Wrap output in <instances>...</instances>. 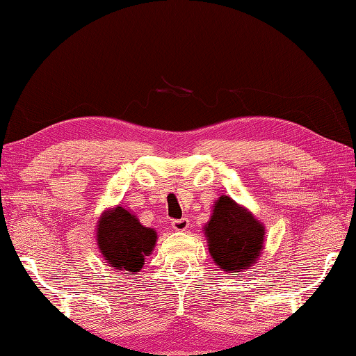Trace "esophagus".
Instances as JSON below:
<instances>
[{"mask_svg":"<svg viewBox=\"0 0 356 356\" xmlns=\"http://www.w3.org/2000/svg\"><path fill=\"white\" fill-rule=\"evenodd\" d=\"M171 225H172V229H174V230H177V232H185V230H188V227H190V220L187 219V217H182V219H174V220L171 222Z\"/></svg>","mask_w":356,"mask_h":356,"instance_id":"esophagus-1","label":"esophagus"}]
</instances>
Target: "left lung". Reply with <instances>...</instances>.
<instances>
[{
	"label": "left lung",
	"mask_w": 356,
	"mask_h": 356,
	"mask_svg": "<svg viewBox=\"0 0 356 356\" xmlns=\"http://www.w3.org/2000/svg\"><path fill=\"white\" fill-rule=\"evenodd\" d=\"M203 232L214 264L232 275L251 268L265 245L262 222L227 195L216 200Z\"/></svg>",
	"instance_id": "8db88e82"
}]
</instances>
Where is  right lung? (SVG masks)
I'll list each match as a JSON object with an SVG mask.
<instances>
[{"mask_svg":"<svg viewBox=\"0 0 356 356\" xmlns=\"http://www.w3.org/2000/svg\"><path fill=\"white\" fill-rule=\"evenodd\" d=\"M97 248L108 267L120 275H136L156 245V230L142 225L132 211L118 204L105 209L95 230Z\"/></svg>","mask_w":356,"mask_h":356,"instance_id":"1","label":"right lung"}]
</instances>
